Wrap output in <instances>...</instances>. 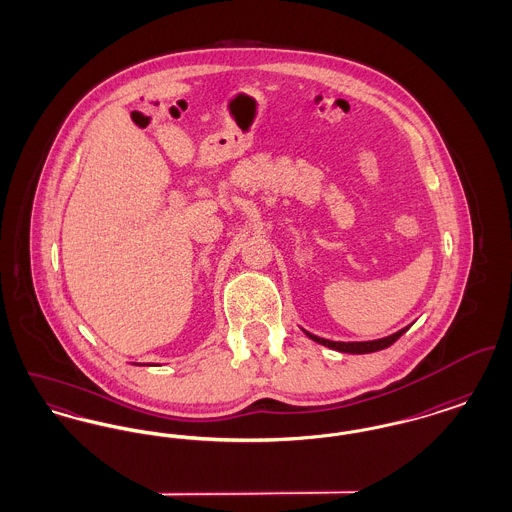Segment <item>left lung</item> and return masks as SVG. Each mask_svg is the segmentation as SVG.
I'll return each instance as SVG.
<instances>
[{
  "instance_id": "8db88e82",
  "label": "left lung",
  "mask_w": 512,
  "mask_h": 512,
  "mask_svg": "<svg viewBox=\"0 0 512 512\" xmlns=\"http://www.w3.org/2000/svg\"><path fill=\"white\" fill-rule=\"evenodd\" d=\"M411 326H413V324H409V326L397 330L395 334H390V336H386V338H378V340L370 341H332L326 340V338H320L317 334H311V332H307L305 328H301V330L307 334V338L317 341V343L324 345V347H330V349H334V351L351 353V355H365V353H376V351H382V349L390 347L391 343H395V341L399 340Z\"/></svg>"
}]
</instances>
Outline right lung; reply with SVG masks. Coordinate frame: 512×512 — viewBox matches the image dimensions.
<instances>
[{
  "instance_id": "right-lung-1",
  "label": "right lung",
  "mask_w": 512,
  "mask_h": 512,
  "mask_svg": "<svg viewBox=\"0 0 512 512\" xmlns=\"http://www.w3.org/2000/svg\"><path fill=\"white\" fill-rule=\"evenodd\" d=\"M136 365H140V363H136Z\"/></svg>"
}]
</instances>
